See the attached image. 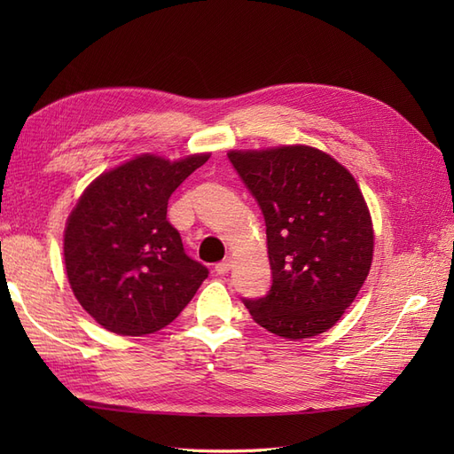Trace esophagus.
Listing matches in <instances>:
<instances>
[{"instance_id":"1","label":"esophagus","mask_w":454,"mask_h":454,"mask_svg":"<svg viewBox=\"0 0 454 454\" xmlns=\"http://www.w3.org/2000/svg\"><path fill=\"white\" fill-rule=\"evenodd\" d=\"M231 269H232V257H227V259H223L222 263H217V265L214 267L215 274H219V277H223V274H227Z\"/></svg>"}]
</instances>
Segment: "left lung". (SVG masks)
Masks as SVG:
<instances>
[{"label": "left lung", "instance_id": "left-lung-1", "mask_svg": "<svg viewBox=\"0 0 454 454\" xmlns=\"http://www.w3.org/2000/svg\"><path fill=\"white\" fill-rule=\"evenodd\" d=\"M227 157L267 225L272 284L265 297L242 299L246 309L284 339L327 332L352 305L373 261V225L358 184L309 145Z\"/></svg>", "mask_w": 454, "mask_h": 454}]
</instances>
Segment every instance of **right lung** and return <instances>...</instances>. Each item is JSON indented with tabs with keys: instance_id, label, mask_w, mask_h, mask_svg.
I'll return each instance as SVG.
<instances>
[{
	"instance_id": "1",
	"label": "right lung",
	"mask_w": 454,
	"mask_h": 454,
	"mask_svg": "<svg viewBox=\"0 0 454 454\" xmlns=\"http://www.w3.org/2000/svg\"><path fill=\"white\" fill-rule=\"evenodd\" d=\"M208 157H136L96 177L67 217V280L81 307L107 332H159L208 277L167 219L174 191Z\"/></svg>"
}]
</instances>
